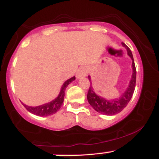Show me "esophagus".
Listing matches in <instances>:
<instances>
[{
  "label": "esophagus",
  "mask_w": 159,
  "mask_h": 159,
  "mask_svg": "<svg viewBox=\"0 0 159 159\" xmlns=\"http://www.w3.org/2000/svg\"><path fill=\"white\" fill-rule=\"evenodd\" d=\"M88 73V68L86 66H82L78 70L77 73H76V77L78 78L84 77Z\"/></svg>",
  "instance_id": "1"
}]
</instances>
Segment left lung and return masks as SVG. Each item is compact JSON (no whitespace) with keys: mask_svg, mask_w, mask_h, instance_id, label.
<instances>
[{"mask_svg":"<svg viewBox=\"0 0 159 159\" xmlns=\"http://www.w3.org/2000/svg\"><path fill=\"white\" fill-rule=\"evenodd\" d=\"M122 45L127 49L128 54L132 60L133 73L132 79L129 82V85L127 90L120 96V97L111 100H107L106 98L96 95L93 90L92 86H90L87 96V100H88V102L90 103V105L93 107V108L100 114L105 115H114L121 112L126 107L128 103L129 102V101L132 97L133 93H134L136 84V68L135 65H134V58H133L132 53L131 52L130 48L125 43H122ZM88 78L91 83L90 76H88Z\"/></svg>","mask_w":159,"mask_h":159,"instance_id":"left-lung-1","label":"left lung"}]
</instances>
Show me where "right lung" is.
I'll return each mask as SVG.
<instances>
[{"label": "right lung", "mask_w": 159, "mask_h": 159, "mask_svg": "<svg viewBox=\"0 0 159 159\" xmlns=\"http://www.w3.org/2000/svg\"><path fill=\"white\" fill-rule=\"evenodd\" d=\"M75 80V77H72L69 79L67 80L64 82L63 86L61 87V92H60L59 95L55 99L52 100L50 102L44 104V105H39V106L36 107H31V106H27V105H25L22 103L24 107L27 109L29 112L32 113V114L37 115L39 116H49V115H52L55 114L57 111L60 110V108L61 107V105H63V99H64V96H65V90L66 87L72 81H73Z\"/></svg>", "instance_id": "add662e5"}]
</instances>
